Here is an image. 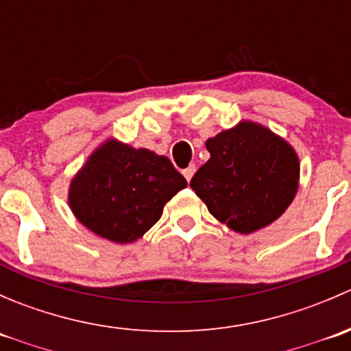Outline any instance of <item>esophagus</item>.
Instances as JSON below:
<instances>
[{"mask_svg": "<svg viewBox=\"0 0 351 351\" xmlns=\"http://www.w3.org/2000/svg\"><path fill=\"white\" fill-rule=\"evenodd\" d=\"M183 176H185L186 178V182H190V180H192V176L195 175V165H190L189 168H185L183 169Z\"/></svg>", "mask_w": 351, "mask_h": 351, "instance_id": "1", "label": "esophagus"}]
</instances>
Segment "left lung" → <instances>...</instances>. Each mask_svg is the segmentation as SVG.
<instances>
[{
	"instance_id": "1",
	"label": "left lung",
	"mask_w": 351,
	"mask_h": 351,
	"mask_svg": "<svg viewBox=\"0 0 351 351\" xmlns=\"http://www.w3.org/2000/svg\"><path fill=\"white\" fill-rule=\"evenodd\" d=\"M210 158L190 186L219 222L251 234L277 221L299 190L300 162L292 144L268 127L241 120L208 137Z\"/></svg>"
}]
</instances>
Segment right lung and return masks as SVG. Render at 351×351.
Returning <instances> with one entry per match:
<instances>
[{
    "mask_svg": "<svg viewBox=\"0 0 351 351\" xmlns=\"http://www.w3.org/2000/svg\"><path fill=\"white\" fill-rule=\"evenodd\" d=\"M185 186L166 156L108 137L71 178L67 204L91 232L127 244L143 238Z\"/></svg>",
    "mask_w": 351,
    "mask_h": 351,
    "instance_id": "right-lung-1",
    "label": "right lung"
}]
</instances>
